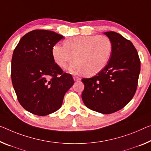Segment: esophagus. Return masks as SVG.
Wrapping results in <instances>:
<instances>
[{
	"mask_svg": "<svg viewBox=\"0 0 151 151\" xmlns=\"http://www.w3.org/2000/svg\"><path fill=\"white\" fill-rule=\"evenodd\" d=\"M73 80H75V81L80 80V78L78 77V76H73Z\"/></svg>",
	"mask_w": 151,
	"mask_h": 151,
	"instance_id": "1",
	"label": "esophagus"
}]
</instances>
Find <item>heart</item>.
Segmentation results:
<instances>
[{
    "mask_svg": "<svg viewBox=\"0 0 151 151\" xmlns=\"http://www.w3.org/2000/svg\"><path fill=\"white\" fill-rule=\"evenodd\" d=\"M112 51V41L107 36H78L67 39L64 45H55L52 55L55 62L61 68H65L73 59L72 70L92 76L105 68Z\"/></svg>",
    "mask_w": 151,
    "mask_h": 151,
    "instance_id": "heart-1",
    "label": "heart"
}]
</instances>
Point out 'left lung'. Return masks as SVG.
Masks as SVG:
<instances>
[{
  "label": "left lung",
  "mask_w": 151,
  "mask_h": 151,
  "mask_svg": "<svg viewBox=\"0 0 151 151\" xmlns=\"http://www.w3.org/2000/svg\"><path fill=\"white\" fill-rule=\"evenodd\" d=\"M104 34L112 41V54L108 64L96 76L82 79V98L90 109L110 114L124 108L135 94L140 61L131 41L115 32Z\"/></svg>",
  "instance_id": "8db88e82"
}]
</instances>
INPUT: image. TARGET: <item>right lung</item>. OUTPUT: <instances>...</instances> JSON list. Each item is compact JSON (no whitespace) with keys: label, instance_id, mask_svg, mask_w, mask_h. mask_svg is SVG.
<instances>
[{"label":"right lung","instance_id":"obj_1","mask_svg":"<svg viewBox=\"0 0 151 151\" xmlns=\"http://www.w3.org/2000/svg\"><path fill=\"white\" fill-rule=\"evenodd\" d=\"M63 38L55 32L35 29L21 38L13 53L11 80L25 110L45 116L60 109L74 80L53 59V46Z\"/></svg>","mask_w":151,"mask_h":151}]
</instances>
